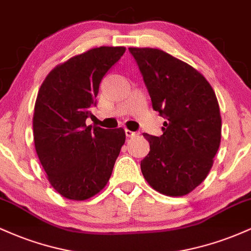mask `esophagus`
I'll use <instances>...</instances> for the list:
<instances>
[{
  "label": "esophagus",
  "instance_id": "obj_1",
  "mask_svg": "<svg viewBox=\"0 0 251 251\" xmlns=\"http://www.w3.org/2000/svg\"><path fill=\"white\" fill-rule=\"evenodd\" d=\"M125 133H126V137H128V138L135 137V135H137V133H135V132L129 131V129H125Z\"/></svg>",
  "mask_w": 251,
  "mask_h": 251
}]
</instances>
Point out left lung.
<instances>
[{
	"instance_id": "left-lung-1",
	"label": "left lung",
	"mask_w": 251,
	"mask_h": 251,
	"mask_svg": "<svg viewBox=\"0 0 251 251\" xmlns=\"http://www.w3.org/2000/svg\"><path fill=\"white\" fill-rule=\"evenodd\" d=\"M166 122L163 134L144 133L150 152L140 163L146 181L160 194L185 196L206 178L221 144L217 98L197 70L155 48H128Z\"/></svg>"
}]
</instances>
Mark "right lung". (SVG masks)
I'll list each match as a JSON object with an SVG mask.
<instances>
[{
  "mask_svg": "<svg viewBox=\"0 0 251 251\" xmlns=\"http://www.w3.org/2000/svg\"><path fill=\"white\" fill-rule=\"evenodd\" d=\"M125 47L93 48L57 65L39 89L34 144L50 185L67 200L85 201L105 188L125 143V131L86 125L102 77Z\"/></svg>",
  "mask_w": 251,
  "mask_h": 251,
  "instance_id": "1",
  "label": "right lung"
}]
</instances>
